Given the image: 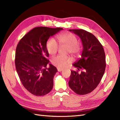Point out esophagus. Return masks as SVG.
<instances>
[{"mask_svg":"<svg viewBox=\"0 0 120 120\" xmlns=\"http://www.w3.org/2000/svg\"><path fill=\"white\" fill-rule=\"evenodd\" d=\"M57 71H59V72H60V71H63V69L59 68H57Z\"/></svg>","mask_w":120,"mask_h":120,"instance_id":"1","label":"esophagus"}]
</instances>
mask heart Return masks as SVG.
<instances>
[{
    "label": "heart",
    "mask_w": 120,
    "mask_h": 120,
    "mask_svg": "<svg viewBox=\"0 0 120 120\" xmlns=\"http://www.w3.org/2000/svg\"><path fill=\"white\" fill-rule=\"evenodd\" d=\"M60 47H67V53H70L74 57H79L81 53L82 47L78 43L77 37L71 33L65 32L56 36ZM46 47L50 55H55L59 49V45L53 39L51 38L47 41ZM72 61V59L68 56H57L53 57L51 60L52 64L59 68H63Z\"/></svg>",
    "instance_id": "1"
}]
</instances>
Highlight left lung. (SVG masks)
Returning a JSON list of instances; mask_svg holds the SVG:
<instances>
[{"label": "left lung", "mask_w": 120, "mask_h": 120, "mask_svg": "<svg viewBox=\"0 0 120 120\" xmlns=\"http://www.w3.org/2000/svg\"><path fill=\"white\" fill-rule=\"evenodd\" d=\"M80 37L83 50L81 57L72 65L77 71H71L69 87L78 95H85L95 89L104 75L105 54L99 41L92 34L82 29H70ZM82 70L80 74L78 70Z\"/></svg>", "instance_id": "1"}]
</instances>
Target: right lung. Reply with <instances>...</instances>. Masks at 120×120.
I'll return each mask as SVG.
<instances>
[{
	"instance_id": "1",
	"label": "right lung",
	"mask_w": 120,
	"mask_h": 120,
	"mask_svg": "<svg viewBox=\"0 0 120 120\" xmlns=\"http://www.w3.org/2000/svg\"><path fill=\"white\" fill-rule=\"evenodd\" d=\"M63 28L36 27L21 39L16 49V69L22 84L27 91L37 96L45 95L51 91L53 79L57 71L49 64L46 47L48 40Z\"/></svg>"
}]
</instances>
